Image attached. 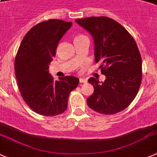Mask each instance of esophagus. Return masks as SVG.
Returning <instances> with one entry per match:
<instances>
[{"instance_id": "esophagus-1", "label": "esophagus", "mask_w": 157, "mask_h": 157, "mask_svg": "<svg viewBox=\"0 0 157 157\" xmlns=\"http://www.w3.org/2000/svg\"><path fill=\"white\" fill-rule=\"evenodd\" d=\"M79 82L80 83H86V82H87V80H86V78H80Z\"/></svg>"}]
</instances>
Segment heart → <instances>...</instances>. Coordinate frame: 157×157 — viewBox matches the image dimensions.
<instances>
[{"label": "heart", "instance_id": "b5f03b06", "mask_svg": "<svg viewBox=\"0 0 157 157\" xmlns=\"http://www.w3.org/2000/svg\"><path fill=\"white\" fill-rule=\"evenodd\" d=\"M82 37H85V36L77 35V36H75V40H77V39H80V38H82Z\"/></svg>", "mask_w": 157, "mask_h": 157}]
</instances>
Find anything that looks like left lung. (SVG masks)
<instances>
[{"label": "left lung", "mask_w": 157, "mask_h": 157, "mask_svg": "<svg viewBox=\"0 0 157 157\" xmlns=\"http://www.w3.org/2000/svg\"><path fill=\"white\" fill-rule=\"evenodd\" d=\"M94 40L95 61L100 62L103 82L90 78L94 92L87 104L103 114H113L127 108L140 88L142 57L134 38L121 24L105 16L76 19Z\"/></svg>", "instance_id": "left-lung-1"}]
</instances>
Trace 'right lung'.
Masks as SVG:
<instances>
[{"label": "right lung", "instance_id": "right-lung-1", "mask_svg": "<svg viewBox=\"0 0 157 157\" xmlns=\"http://www.w3.org/2000/svg\"><path fill=\"white\" fill-rule=\"evenodd\" d=\"M71 25L59 19L39 23L23 38L15 57V76L23 100L32 110L43 116L65 111L69 94L79 82L78 78L70 75L54 81L49 73L59 41Z\"/></svg>", "mask_w": 157, "mask_h": 157}]
</instances>
